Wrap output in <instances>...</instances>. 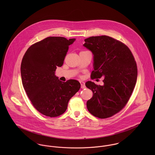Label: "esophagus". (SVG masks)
Listing matches in <instances>:
<instances>
[{
	"instance_id": "obj_1",
	"label": "esophagus",
	"mask_w": 155,
	"mask_h": 155,
	"mask_svg": "<svg viewBox=\"0 0 155 155\" xmlns=\"http://www.w3.org/2000/svg\"><path fill=\"white\" fill-rule=\"evenodd\" d=\"M80 82H81V88L82 89L85 88L86 87L85 85V83L84 82H82V81H81Z\"/></svg>"
}]
</instances>
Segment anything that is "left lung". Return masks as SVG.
<instances>
[{
  "label": "left lung",
  "mask_w": 155,
  "mask_h": 155,
  "mask_svg": "<svg viewBox=\"0 0 155 155\" xmlns=\"http://www.w3.org/2000/svg\"><path fill=\"white\" fill-rule=\"evenodd\" d=\"M85 42L84 46L94 55L91 79L104 78L103 86L86 82L93 92L87 109L97 117L108 118L123 109L129 101L137 82V63L130 48L110 36H92Z\"/></svg>",
  "instance_id": "1"
}]
</instances>
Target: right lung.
I'll return each mask as SVG.
<instances>
[{
	"label": "right lung",
	"instance_id": "obj_1",
	"mask_svg": "<svg viewBox=\"0 0 155 155\" xmlns=\"http://www.w3.org/2000/svg\"><path fill=\"white\" fill-rule=\"evenodd\" d=\"M75 39L48 37L31 45L21 64L23 87L34 107L48 117L63 114L70 99L79 90L81 84L74 79L63 82L55 75L62 66L69 45Z\"/></svg>",
	"mask_w": 155,
	"mask_h": 155
}]
</instances>
